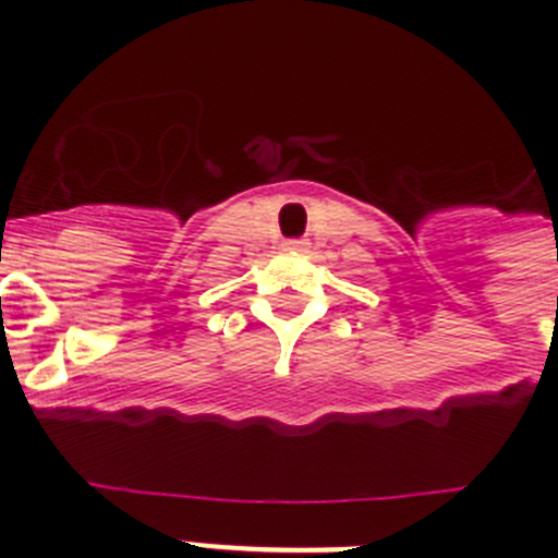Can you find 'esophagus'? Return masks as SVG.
Segmentation results:
<instances>
[{
  "label": "esophagus",
  "instance_id": "obj_1",
  "mask_svg": "<svg viewBox=\"0 0 558 558\" xmlns=\"http://www.w3.org/2000/svg\"><path fill=\"white\" fill-rule=\"evenodd\" d=\"M284 248H288V251H304V248H307V243H304V240H299V236H290V240H284Z\"/></svg>",
  "mask_w": 558,
  "mask_h": 558
}]
</instances>
